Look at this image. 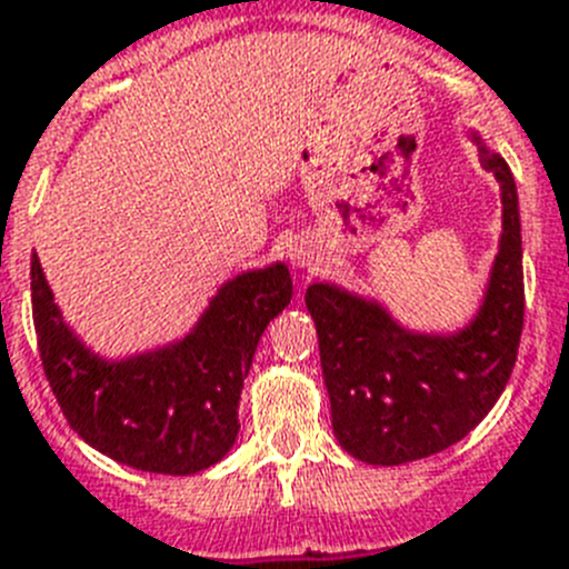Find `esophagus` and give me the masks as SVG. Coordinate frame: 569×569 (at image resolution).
<instances>
[{
    "mask_svg": "<svg viewBox=\"0 0 569 569\" xmlns=\"http://www.w3.org/2000/svg\"><path fill=\"white\" fill-rule=\"evenodd\" d=\"M317 260H320V252H317L311 243H295V249H291V263L297 266V269H311V266H317Z\"/></svg>",
    "mask_w": 569,
    "mask_h": 569,
    "instance_id": "1",
    "label": "esophagus"
}]
</instances>
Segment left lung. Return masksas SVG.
<instances>
[{
  "label": "left lung",
  "mask_w": 569,
  "mask_h": 569,
  "mask_svg": "<svg viewBox=\"0 0 569 569\" xmlns=\"http://www.w3.org/2000/svg\"><path fill=\"white\" fill-rule=\"evenodd\" d=\"M468 138L501 196V234L482 300L450 331L408 329L382 300L315 280L317 326L335 437L366 465H406L457 445L488 417L510 380L525 322L519 196L508 161Z\"/></svg>",
  "instance_id": "obj_1"
}]
</instances>
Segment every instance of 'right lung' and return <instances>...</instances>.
I'll use <instances>...</instances> for the list:
<instances>
[{
    "label": "right lung",
    "mask_w": 569,
    "mask_h": 569,
    "mask_svg": "<svg viewBox=\"0 0 569 569\" xmlns=\"http://www.w3.org/2000/svg\"><path fill=\"white\" fill-rule=\"evenodd\" d=\"M30 297L44 373L70 428L116 462L189 476L232 450L243 380L266 326L289 306L291 274L280 260L234 274L187 335L124 357L99 355L76 335L36 252Z\"/></svg>",
    "instance_id": "add662e5"
}]
</instances>
